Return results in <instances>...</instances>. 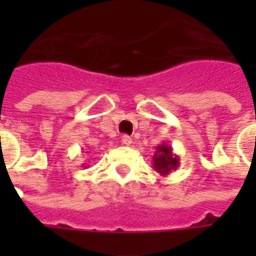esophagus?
I'll return each mask as SVG.
<instances>
[{"mask_svg": "<svg viewBox=\"0 0 256 256\" xmlns=\"http://www.w3.org/2000/svg\"><path fill=\"white\" fill-rule=\"evenodd\" d=\"M133 142L132 141V137H128V136H122V144L123 145H130Z\"/></svg>", "mask_w": 256, "mask_h": 256, "instance_id": "obj_1", "label": "esophagus"}]
</instances>
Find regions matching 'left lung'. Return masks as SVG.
<instances>
[{
  "label": "left lung",
  "mask_w": 256,
  "mask_h": 256,
  "mask_svg": "<svg viewBox=\"0 0 256 256\" xmlns=\"http://www.w3.org/2000/svg\"><path fill=\"white\" fill-rule=\"evenodd\" d=\"M152 162H154V168L163 177L168 176L172 170H177L180 166V158L172 152V146L166 142L156 146Z\"/></svg>",
  "instance_id": "8db88e82"
}]
</instances>
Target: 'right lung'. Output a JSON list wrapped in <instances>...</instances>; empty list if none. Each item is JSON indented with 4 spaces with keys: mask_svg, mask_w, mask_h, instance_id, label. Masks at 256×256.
Segmentation results:
<instances>
[{
    "mask_svg": "<svg viewBox=\"0 0 256 256\" xmlns=\"http://www.w3.org/2000/svg\"><path fill=\"white\" fill-rule=\"evenodd\" d=\"M84 167H86V166H84Z\"/></svg>",
    "mask_w": 256,
    "mask_h": 256,
    "instance_id": "right-lung-1",
    "label": "right lung"
}]
</instances>
